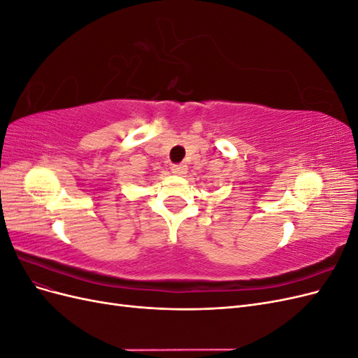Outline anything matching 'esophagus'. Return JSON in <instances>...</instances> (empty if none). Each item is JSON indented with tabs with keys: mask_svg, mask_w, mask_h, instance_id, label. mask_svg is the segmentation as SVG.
Segmentation results:
<instances>
[{
	"mask_svg": "<svg viewBox=\"0 0 358 358\" xmlns=\"http://www.w3.org/2000/svg\"><path fill=\"white\" fill-rule=\"evenodd\" d=\"M187 170H188V169H187L185 164H175V166H171V171L175 173V175H179V176L185 175Z\"/></svg>",
	"mask_w": 358,
	"mask_h": 358,
	"instance_id": "34e87169",
	"label": "esophagus"
}]
</instances>
